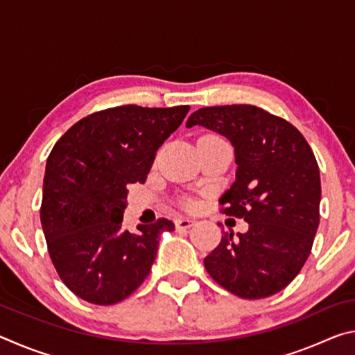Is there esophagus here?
I'll return each mask as SVG.
<instances>
[{
  "label": "esophagus",
  "mask_w": 355,
  "mask_h": 355,
  "mask_svg": "<svg viewBox=\"0 0 355 355\" xmlns=\"http://www.w3.org/2000/svg\"><path fill=\"white\" fill-rule=\"evenodd\" d=\"M196 224V220L194 219H191V218H180V219H177L175 220V227L177 228H191L192 225Z\"/></svg>",
  "instance_id": "34e87169"
}]
</instances>
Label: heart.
Returning a JSON list of instances; mask_svg holds the SVG:
<instances>
[{
    "mask_svg": "<svg viewBox=\"0 0 355 355\" xmlns=\"http://www.w3.org/2000/svg\"><path fill=\"white\" fill-rule=\"evenodd\" d=\"M192 205H194V203H192V202H188V207H192Z\"/></svg>",
    "mask_w": 355,
    "mask_h": 355,
    "instance_id": "heart-1",
    "label": "heart"
}]
</instances>
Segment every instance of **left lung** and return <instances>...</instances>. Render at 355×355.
<instances>
[{
    "instance_id": "obj_1",
    "label": "left lung",
    "mask_w": 355,
    "mask_h": 355,
    "mask_svg": "<svg viewBox=\"0 0 355 355\" xmlns=\"http://www.w3.org/2000/svg\"><path fill=\"white\" fill-rule=\"evenodd\" d=\"M209 128L235 147L236 180L220 211L249 230L222 232L203 263L214 282L244 299L284 290L307 261L320 225L321 178L313 150L285 119L252 105L200 107L186 127Z\"/></svg>"
}]
</instances>
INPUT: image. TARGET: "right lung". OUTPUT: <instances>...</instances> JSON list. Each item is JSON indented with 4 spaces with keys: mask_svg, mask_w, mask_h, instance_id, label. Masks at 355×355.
Masks as SVG:
<instances>
[{
    "mask_svg": "<svg viewBox=\"0 0 355 355\" xmlns=\"http://www.w3.org/2000/svg\"><path fill=\"white\" fill-rule=\"evenodd\" d=\"M188 105H125L89 114L59 137L48 155L40 222L59 277L78 297L112 305L137 290L152 269L159 218L122 230L127 186L144 183L156 150L182 125Z\"/></svg>",
    "mask_w": 355,
    "mask_h": 355,
    "instance_id": "add662e5",
    "label": "right lung"
}]
</instances>
